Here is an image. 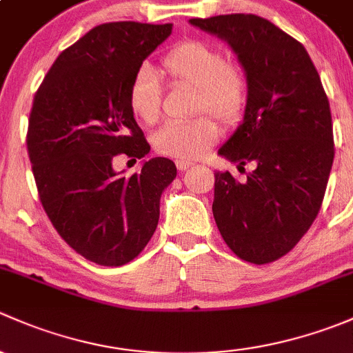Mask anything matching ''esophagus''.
Segmentation results:
<instances>
[{"label":"esophagus","instance_id":"1","mask_svg":"<svg viewBox=\"0 0 353 353\" xmlns=\"http://www.w3.org/2000/svg\"><path fill=\"white\" fill-rule=\"evenodd\" d=\"M194 165V163L190 161H185V159H176V168L180 170V172H185L187 168H190V166Z\"/></svg>","mask_w":353,"mask_h":353}]
</instances>
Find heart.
<instances>
[{"label":"heart","mask_w":353,"mask_h":353,"mask_svg":"<svg viewBox=\"0 0 353 353\" xmlns=\"http://www.w3.org/2000/svg\"><path fill=\"white\" fill-rule=\"evenodd\" d=\"M163 69L173 83L199 90L195 108L207 110L219 121L232 122L246 103V79L212 43L185 41L163 57ZM127 101L137 121L152 123L161 110L159 78L150 64H141L127 88ZM219 136V125L210 117L190 122H168L152 136L154 150L178 159H195L209 150Z\"/></svg>","instance_id":"heart-1"}]
</instances>
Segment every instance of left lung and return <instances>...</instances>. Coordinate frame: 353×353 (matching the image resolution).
<instances>
[{
	"label": "left lung",
	"instance_id": "8db88e82",
	"mask_svg": "<svg viewBox=\"0 0 353 353\" xmlns=\"http://www.w3.org/2000/svg\"><path fill=\"white\" fill-rule=\"evenodd\" d=\"M228 42L245 69L243 122L217 154L255 170L239 183L216 172L212 214L226 245L241 260L270 263L310 230L332 172L330 101L303 43L256 14L192 18Z\"/></svg>",
	"mask_w": 353,
	"mask_h": 353
}]
</instances>
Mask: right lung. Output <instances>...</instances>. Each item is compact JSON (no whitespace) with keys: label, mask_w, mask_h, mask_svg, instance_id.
<instances>
[{"label":"right lung","mask_w":353,"mask_h":353,"mask_svg":"<svg viewBox=\"0 0 353 353\" xmlns=\"http://www.w3.org/2000/svg\"><path fill=\"white\" fill-rule=\"evenodd\" d=\"M172 23L98 25L59 54L35 93L27 150L43 210L86 260L121 267L134 260L159 219V199L175 180L168 158L121 176L114 159L150 152L127 101L136 69L172 34Z\"/></svg>","instance_id":"add662e5"}]
</instances>
